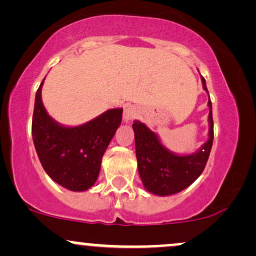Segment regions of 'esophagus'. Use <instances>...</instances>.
Returning a JSON list of instances; mask_svg holds the SVG:
<instances>
[{"instance_id":"1","label":"esophagus","mask_w":256,"mask_h":256,"mask_svg":"<svg viewBox=\"0 0 256 256\" xmlns=\"http://www.w3.org/2000/svg\"><path fill=\"white\" fill-rule=\"evenodd\" d=\"M138 110L134 106H128L124 110V120L125 122H131L138 116Z\"/></svg>"}]
</instances>
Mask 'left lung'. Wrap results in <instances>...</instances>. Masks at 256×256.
<instances>
[{
  "instance_id": "left-lung-1",
  "label": "left lung",
  "mask_w": 256,
  "mask_h": 256,
  "mask_svg": "<svg viewBox=\"0 0 256 256\" xmlns=\"http://www.w3.org/2000/svg\"><path fill=\"white\" fill-rule=\"evenodd\" d=\"M202 86L207 91L206 80L201 77ZM210 96V94H208ZM208 140L192 154L179 155L167 149L160 138L143 122L134 120V132L138 173L146 190L158 196H168L190 186L204 172L213 144L212 102L208 100Z\"/></svg>"
}]
</instances>
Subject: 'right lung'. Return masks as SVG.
I'll return each instance as SVG.
<instances>
[{
	"instance_id": "right-lung-1",
	"label": "right lung",
	"mask_w": 256,
	"mask_h": 256,
	"mask_svg": "<svg viewBox=\"0 0 256 256\" xmlns=\"http://www.w3.org/2000/svg\"><path fill=\"white\" fill-rule=\"evenodd\" d=\"M44 79L36 92L32 116V140L38 158L58 185L71 192H85L98 180L102 156L122 124V108L106 110L78 126L61 125L42 102Z\"/></svg>"
}]
</instances>
